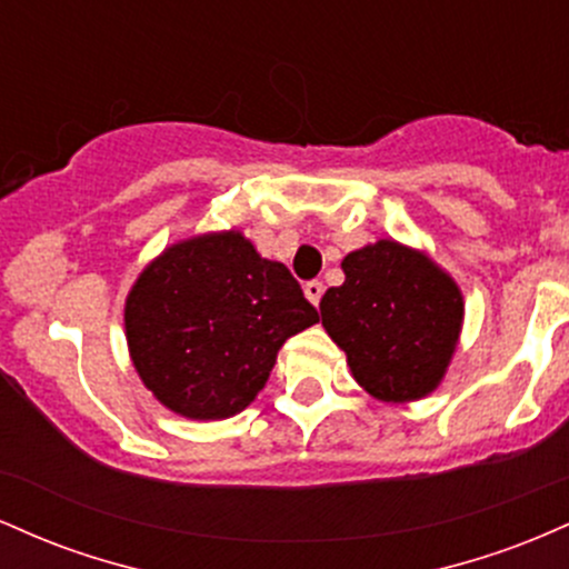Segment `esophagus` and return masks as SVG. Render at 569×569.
Wrapping results in <instances>:
<instances>
[{
	"instance_id": "obj_1",
	"label": "esophagus",
	"mask_w": 569,
	"mask_h": 569,
	"mask_svg": "<svg viewBox=\"0 0 569 569\" xmlns=\"http://www.w3.org/2000/svg\"><path fill=\"white\" fill-rule=\"evenodd\" d=\"M305 297L318 307V302H321V297H323V283H321V280H310V283H305Z\"/></svg>"
}]
</instances>
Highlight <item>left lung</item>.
I'll return each mask as SVG.
<instances>
[{"mask_svg":"<svg viewBox=\"0 0 569 569\" xmlns=\"http://www.w3.org/2000/svg\"><path fill=\"white\" fill-rule=\"evenodd\" d=\"M345 283L321 299V323L356 382L388 403L439 388L462 329V293L422 251L377 240L342 259Z\"/></svg>","mask_w":569,"mask_h":569,"instance_id":"obj_1","label":"left lung"}]
</instances>
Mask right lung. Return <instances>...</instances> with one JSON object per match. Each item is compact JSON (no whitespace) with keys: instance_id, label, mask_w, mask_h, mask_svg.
Returning <instances> with one entry per match:
<instances>
[{"instance_id":"right-lung-1","label":"right lung","mask_w":569,"mask_h":569,"mask_svg":"<svg viewBox=\"0 0 569 569\" xmlns=\"http://www.w3.org/2000/svg\"><path fill=\"white\" fill-rule=\"evenodd\" d=\"M318 323L289 267L243 232L181 240L143 267L126 299L141 382L189 420H227L264 388L283 342Z\"/></svg>"}]
</instances>
